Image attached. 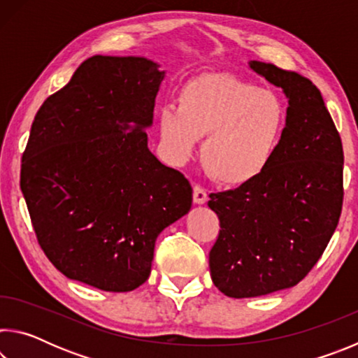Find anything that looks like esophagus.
<instances>
[{
  "mask_svg": "<svg viewBox=\"0 0 358 358\" xmlns=\"http://www.w3.org/2000/svg\"><path fill=\"white\" fill-rule=\"evenodd\" d=\"M192 199L196 203H205L207 202V191H205V187H202L201 185H194L192 187Z\"/></svg>",
  "mask_w": 358,
  "mask_h": 358,
  "instance_id": "esophagus-1",
  "label": "esophagus"
}]
</instances>
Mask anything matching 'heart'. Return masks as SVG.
Returning a JSON list of instances; mask_svg holds the SVG:
<instances>
[{
    "instance_id": "b5f03b06",
    "label": "heart",
    "mask_w": 358,
    "mask_h": 358,
    "mask_svg": "<svg viewBox=\"0 0 358 358\" xmlns=\"http://www.w3.org/2000/svg\"><path fill=\"white\" fill-rule=\"evenodd\" d=\"M287 126V107L273 90L227 72L187 80L177 106L159 112V132L173 161L183 162L205 136L202 162L216 181L243 186L273 162Z\"/></svg>"
}]
</instances>
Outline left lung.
<instances>
[{
    "label": "left lung",
    "instance_id": "8db88e82",
    "mask_svg": "<svg viewBox=\"0 0 358 358\" xmlns=\"http://www.w3.org/2000/svg\"><path fill=\"white\" fill-rule=\"evenodd\" d=\"M250 66L284 90L287 126L273 162L257 180L210 194L208 207L221 227L210 251V273L232 299L299 284L329 245L344 197L341 137L319 88L275 64Z\"/></svg>",
    "mask_w": 358,
    "mask_h": 358
}]
</instances>
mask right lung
Segmentation results:
<instances>
[{"label":"right lung","instance_id":"1","mask_svg":"<svg viewBox=\"0 0 358 358\" xmlns=\"http://www.w3.org/2000/svg\"><path fill=\"white\" fill-rule=\"evenodd\" d=\"M162 78L147 58L85 59L41 106L22 156L42 251L64 276L106 292L147 281L157 235L191 208L189 181L147 145Z\"/></svg>","mask_w":358,"mask_h":358}]
</instances>
